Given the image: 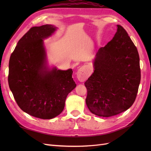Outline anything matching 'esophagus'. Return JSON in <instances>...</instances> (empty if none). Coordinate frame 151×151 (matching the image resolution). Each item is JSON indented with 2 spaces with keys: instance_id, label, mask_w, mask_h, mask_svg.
Returning a JSON list of instances; mask_svg holds the SVG:
<instances>
[{
  "instance_id": "1",
  "label": "esophagus",
  "mask_w": 151,
  "mask_h": 151,
  "mask_svg": "<svg viewBox=\"0 0 151 151\" xmlns=\"http://www.w3.org/2000/svg\"><path fill=\"white\" fill-rule=\"evenodd\" d=\"M88 71L87 68L84 66L81 67L79 69L77 70V78L81 82H84L88 78Z\"/></svg>"
}]
</instances>
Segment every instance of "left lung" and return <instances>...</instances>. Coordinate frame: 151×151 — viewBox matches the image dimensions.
I'll use <instances>...</instances> for the list:
<instances>
[{"label": "left lung", "mask_w": 151, "mask_h": 151, "mask_svg": "<svg viewBox=\"0 0 151 151\" xmlns=\"http://www.w3.org/2000/svg\"><path fill=\"white\" fill-rule=\"evenodd\" d=\"M113 39L99 49L93 74L84 85L89 111L101 117L118 115L134 104L140 82L139 53L126 30L117 25Z\"/></svg>", "instance_id": "left-lung-1"}]
</instances>
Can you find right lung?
I'll return each mask as SVG.
<instances>
[{
	"instance_id": "obj_1",
	"label": "right lung",
	"mask_w": 151,
	"mask_h": 151,
	"mask_svg": "<svg viewBox=\"0 0 151 151\" xmlns=\"http://www.w3.org/2000/svg\"><path fill=\"white\" fill-rule=\"evenodd\" d=\"M56 28L49 24L30 28L18 42L9 63V86L17 105L41 119L60 115L68 94L76 87L72 69L49 70L45 66L43 40Z\"/></svg>"
}]
</instances>
